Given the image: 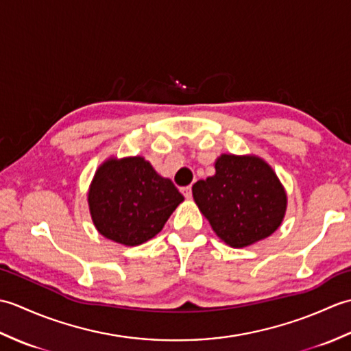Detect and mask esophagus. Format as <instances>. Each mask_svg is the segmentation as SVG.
Returning <instances> with one entry per match:
<instances>
[{"instance_id":"34e87169","label":"esophagus","mask_w":351,"mask_h":351,"mask_svg":"<svg viewBox=\"0 0 351 351\" xmlns=\"http://www.w3.org/2000/svg\"><path fill=\"white\" fill-rule=\"evenodd\" d=\"M181 191H182L185 199H191V187H184V189H181Z\"/></svg>"}]
</instances>
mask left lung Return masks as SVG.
<instances>
[{"mask_svg":"<svg viewBox=\"0 0 351 351\" xmlns=\"http://www.w3.org/2000/svg\"><path fill=\"white\" fill-rule=\"evenodd\" d=\"M191 190L200 213L230 247L264 240L285 217L287 191L270 164L256 155L221 154L214 176Z\"/></svg>","mask_w":351,"mask_h":351,"instance_id":"1","label":"left lung"}]
</instances>
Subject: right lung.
Wrapping results in <instances>:
<instances>
[{
    "label": "right lung",
    "mask_w": 351,
    "mask_h": 351,
    "mask_svg": "<svg viewBox=\"0 0 351 351\" xmlns=\"http://www.w3.org/2000/svg\"><path fill=\"white\" fill-rule=\"evenodd\" d=\"M87 200L101 235L138 245L160 232L184 196L143 156H113L96 170Z\"/></svg>",
    "instance_id": "1"
}]
</instances>
